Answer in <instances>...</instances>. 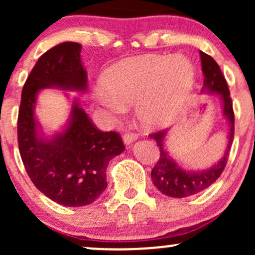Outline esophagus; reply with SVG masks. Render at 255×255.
<instances>
[{
  "instance_id": "esophagus-1",
  "label": "esophagus",
  "mask_w": 255,
  "mask_h": 255,
  "mask_svg": "<svg viewBox=\"0 0 255 255\" xmlns=\"http://www.w3.org/2000/svg\"><path fill=\"white\" fill-rule=\"evenodd\" d=\"M137 139V135L135 133H131V131H126L124 134V142L126 145H129L133 141H135Z\"/></svg>"
}]
</instances>
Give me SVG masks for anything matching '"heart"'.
<instances>
[{
    "label": "heart",
    "mask_w": 255,
    "mask_h": 255,
    "mask_svg": "<svg viewBox=\"0 0 255 255\" xmlns=\"http://www.w3.org/2000/svg\"><path fill=\"white\" fill-rule=\"evenodd\" d=\"M194 66L180 56H146L122 61L104 73V91L97 98L113 114L134 103L137 120L146 127L172 121L188 98L194 84Z\"/></svg>",
    "instance_id": "obj_1"
}]
</instances>
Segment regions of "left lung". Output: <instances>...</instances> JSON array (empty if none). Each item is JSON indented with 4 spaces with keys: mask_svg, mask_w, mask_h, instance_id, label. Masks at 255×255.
Here are the masks:
<instances>
[{
    "mask_svg": "<svg viewBox=\"0 0 255 255\" xmlns=\"http://www.w3.org/2000/svg\"><path fill=\"white\" fill-rule=\"evenodd\" d=\"M200 58L201 69L204 73V85L201 91L210 93H219L222 102H223V114L229 121L230 126L228 146L224 157L212 168L198 172L188 171L181 168L174 159L169 157L168 152L165 151L164 137L166 135V130L163 129L151 133L150 137L156 140L160 151V156L151 171L152 181H153L158 191L171 198H184L197 194V193L209 188L221 176L228 163L230 148L233 145L234 133H235V115H234L233 101H231L227 80H225L218 63L210 55L200 51Z\"/></svg>",
    "mask_w": 255,
    "mask_h": 255,
    "instance_id": "1",
    "label": "left lung"
}]
</instances>
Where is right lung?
I'll return each mask as SVG.
<instances>
[{"mask_svg":"<svg viewBox=\"0 0 255 255\" xmlns=\"http://www.w3.org/2000/svg\"><path fill=\"white\" fill-rule=\"evenodd\" d=\"M81 45L64 42L44 52L22 87L17 115V144L28 177L44 195L64 206L92 204L107 188L110 159L125 150L116 131H102L74 102L67 129L50 140L37 135L36 96L40 89L85 91L87 74Z\"/></svg>","mask_w":255,"mask_h":255,"instance_id":"right-lung-1","label":"right lung"}]
</instances>
